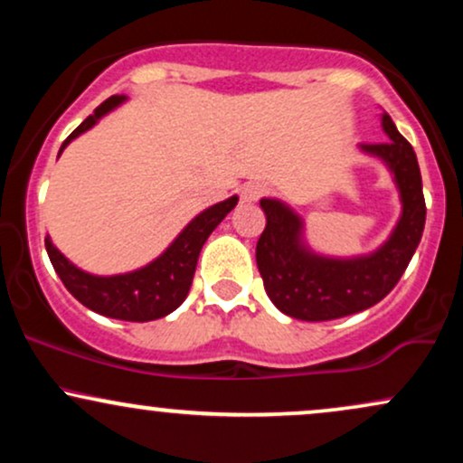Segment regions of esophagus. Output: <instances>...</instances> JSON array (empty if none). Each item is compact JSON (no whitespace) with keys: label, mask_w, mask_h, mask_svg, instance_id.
Wrapping results in <instances>:
<instances>
[{"label":"esophagus","mask_w":463,"mask_h":463,"mask_svg":"<svg viewBox=\"0 0 463 463\" xmlns=\"http://www.w3.org/2000/svg\"><path fill=\"white\" fill-rule=\"evenodd\" d=\"M268 187L263 183H246L241 187V200L243 202H259L263 195H268Z\"/></svg>","instance_id":"1"}]
</instances>
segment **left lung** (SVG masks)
I'll return each mask as SVG.
<instances>
[{"label":"left lung","mask_w":463,"mask_h":463,"mask_svg":"<svg viewBox=\"0 0 463 463\" xmlns=\"http://www.w3.org/2000/svg\"><path fill=\"white\" fill-rule=\"evenodd\" d=\"M387 139L361 143L359 150L381 158L401 194V217L387 241L361 257L335 259L313 252L305 241V222L291 206L263 198L268 224L257 241V265L276 309L305 322L353 316L381 302L394 289L422 239L427 206L416 152L392 117L381 115Z\"/></svg>","instance_id":"1"}]
</instances>
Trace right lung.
Wrapping results in <instances>:
<instances>
[{"mask_svg":"<svg viewBox=\"0 0 463 463\" xmlns=\"http://www.w3.org/2000/svg\"><path fill=\"white\" fill-rule=\"evenodd\" d=\"M124 99L126 95H113V98L99 104L95 113L89 115L62 141L58 156L76 137L91 130L104 115H109ZM237 200V195H232V198L202 211L200 215H195L183 228V232L169 243V248L165 250L161 257L135 269V272L115 276L84 272V269L76 268V265L69 261L65 254L52 243L50 235L45 237V250L50 254V261L54 265L56 274L61 276L62 285L69 289V294L91 311L126 322L158 320V317H165L167 313L176 311L183 305V300L187 298L202 246H204V241L215 231L217 224L235 209Z\"/></svg>","mask_w":463,"mask_h":463,"instance_id":"add662e5","label":"right lung"}]
</instances>
